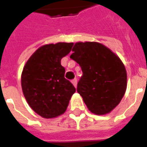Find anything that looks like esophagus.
I'll use <instances>...</instances> for the list:
<instances>
[{
	"label": "esophagus",
	"mask_w": 147,
	"mask_h": 147,
	"mask_svg": "<svg viewBox=\"0 0 147 147\" xmlns=\"http://www.w3.org/2000/svg\"><path fill=\"white\" fill-rule=\"evenodd\" d=\"M71 83L73 84L75 87H76L77 86V80L76 79H74V80H71Z\"/></svg>",
	"instance_id": "34e87169"
}]
</instances>
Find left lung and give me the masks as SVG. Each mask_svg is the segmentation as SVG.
Listing matches in <instances>:
<instances>
[{"label":"left lung","mask_w":147,"mask_h":147,"mask_svg":"<svg viewBox=\"0 0 147 147\" xmlns=\"http://www.w3.org/2000/svg\"><path fill=\"white\" fill-rule=\"evenodd\" d=\"M70 57L81 67L83 76L77 92L92 113H110L123 98L127 71L118 56L99 42H76Z\"/></svg>","instance_id":"1"}]
</instances>
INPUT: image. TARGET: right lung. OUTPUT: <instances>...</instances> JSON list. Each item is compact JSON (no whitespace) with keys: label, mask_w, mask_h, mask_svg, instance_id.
Instances as JSON below:
<instances>
[{"label":"right lung","mask_w":147,"mask_h":147,"mask_svg":"<svg viewBox=\"0 0 147 147\" xmlns=\"http://www.w3.org/2000/svg\"><path fill=\"white\" fill-rule=\"evenodd\" d=\"M72 42H58L39 47L28 59L21 76V86L28 105L43 118H55L66 111L76 88L64 78L62 58Z\"/></svg>","instance_id":"1"}]
</instances>
